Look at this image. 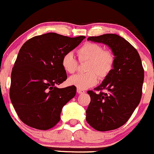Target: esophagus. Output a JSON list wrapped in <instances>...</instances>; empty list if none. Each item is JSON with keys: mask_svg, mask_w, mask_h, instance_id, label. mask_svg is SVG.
<instances>
[{"mask_svg": "<svg viewBox=\"0 0 154 154\" xmlns=\"http://www.w3.org/2000/svg\"><path fill=\"white\" fill-rule=\"evenodd\" d=\"M77 93H79V94H81V93H85V91H84V90H81V89H79V88H77Z\"/></svg>", "mask_w": 154, "mask_h": 154, "instance_id": "34e87169", "label": "esophagus"}]
</instances>
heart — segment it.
Wrapping results in <instances>:
<instances>
[{
  "label": "heart",
  "instance_id": "1",
  "mask_svg": "<svg viewBox=\"0 0 154 154\" xmlns=\"http://www.w3.org/2000/svg\"><path fill=\"white\" fill-rule=\"evenodd\" d=\"M80 61H88L85 74H77L69 77L71 85L81 90H85L97 84L98 77L103 79L107 77L114 66V56L111 52L104 50L100 45L93 42L84 44L77 51ZM61 65L68 74H73L77 70L78 61L72 52H67L62 57Z\"/></svg>",
  "mask_w": 154,
  "mask_h": 154
}]
</instances>
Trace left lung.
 Segmentation results:
<instances>
[{
	"label": "left lung",
	"instance_id": "obj_1",
	"mask_svg": "<svg viewBox=\"0 0 154 154\" xmlns=\"http://www.w3.org/2000/svg\"><path fill=\"white\" fill-rule=\"evenodd\" d=\"M88 41L103 43L111 48L114 54V66L103 83L90 90V103L86 120L100 131L119 128L125 124L140 103L144 70L137 50L122 37L116 34L91 36Z\"/></svg>",
	"mask_w": 154,
	"mask_h": 154
}]
</instances>
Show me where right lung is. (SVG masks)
Wrapping results in <instances>:
<instances>
[{
  "label": "right lung",
  "mask_w": 154,
  "mask_h": 154,
  "mask_svg": "<svg viewBox=\"0 0 154 154\" xmlns=\"http://www.w3.org/2000/svg\"><path fill=\"white\" fill-rule=\"evenodd\" d=\"M85 38L48 32L23 45L11 73L10 97L24 124L48 130L59 122L63 106L77 92L75 86L56 87L67 77L61 59Z\"/></svg>",
  "instance_id": "obj_1"
}]
</instances>
